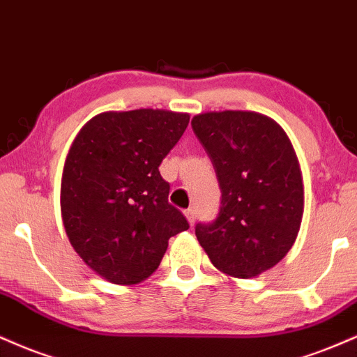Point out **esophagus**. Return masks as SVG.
<instances>
[{
	"label": "esophagus",
	"instance_id": "esophagus-1",
	"mask_svg": "<svg viewBox=\"0 0 357 357\" xmlns=\"http://www.w3.org/2000/svg\"><path fill=\"white\" fill-rule=\"evenodd\" d=\"M183 215H185V219L188 220V224H194L195 222V212L194 208H187V211H183Z\"/></svg>",
	"mask_w": 357,
	"mask_h": 357
}]
</instances>
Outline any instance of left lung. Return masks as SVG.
<instances>
[{
	"instance_id": "left-lung-1",
	"label": "left lung",
	"mask_w": 357,
	"mask_h": 357,
	"mask_svg": "<svg viewBox=\"0 0 357 357\" xmlns=\"http://www.w3.org/2000/svg\"><path fill=\"white\" fill-rule=\"evenodd\" d=\"M192 128L213 163L222 192L215 222L195 236L213 267L249 279L282 261L304 213V183L291 138L257 112H205Z\"/></svg>"
}]
</instances>
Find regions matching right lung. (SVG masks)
I'll use <instances>...</instances> for the list:
<instances>
[{"mask_svg": "<svg viewBox=\"0 0 357 357\" xmlns=\"http://www.w3.org/2000/svg\"><path fill=\"white\" fill-rule=\"evenodd\" d=\"M190 115L140 108L103 112L83 125L66 155L61 219L75 252L95 274L132 286L160 266L169 238L188 229L169 204L158 165Z\"/></svg>", "mask_w": 357, "mask_h": 357, "instance_id": "obj_1", "label": "right lung"}]
</instances>
